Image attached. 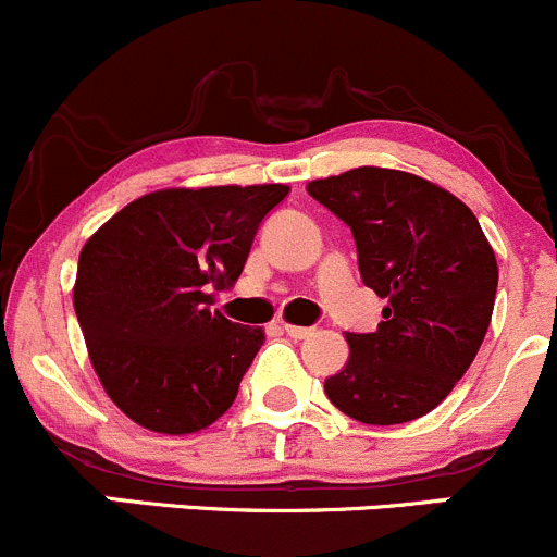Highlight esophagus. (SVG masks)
<instances>
[{"instance_id":"34e87169","label":"esophagus","mask_w":557,"mask_h":557,"mask_svg":"<svg viewBox=\"0 0 557 557\" xmlns=\"http://www.w3.org/2000/svg\"><path fill=\"white\" fill-rule=\"evenodd\" d=\"M283 331L290 336V339H307V336L312 334V329H307V325H288V323L283 325Z\"/></svg>"}]
</instances>
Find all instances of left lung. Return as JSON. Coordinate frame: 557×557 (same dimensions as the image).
<instances>
[{
    "label": "left lung",
    "mask_w": 557,
    "mask_h": 557,
    "mask_svg": "<svg viewBox=\"0 0 557 557\" xmlns=\"http://www.w3.org/2000/svg\"><path fill=\"white\" fill-rule=\"evenodd\" d=\"M307 194L350 226L363 285L387 299L377 331L347 334L350 358L325 396L369 425L423 418L491 325L498 263L480 221L450 190L380 166L312 180Z\"/></svg>",
    "instance_id": "8db88e82"
}]
</instances>
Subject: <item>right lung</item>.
I'll return each mask as SVG.
<instances>
[{"label":"right lung","mask_w":557,"mask_h":557,"mask_svg":"<svg viewBox=\"0 0 557 557\" xmlns=\"http://www.w3.org/2000/svg\"><path fill=\"white\" fill-rule=\"evenodd\" d=\"M288 185L170 188L139 196L88 239L75 314L107 396L137 425L194 434L237 398L263 331L212 310L243 274Z\"/></svg>","instance_id":"obj_1"}]
</instances>
